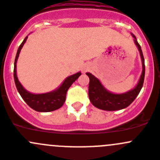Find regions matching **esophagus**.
I'll return each instance as SVG.
<instances>
[{
    "instance_id": "1",
    "label": "esophagus",
    "mask_w": 160,
    "mask_h": 160,
    "mask_svg": "<svg viewBox=\"0 0 160 160\" xmlns=\"http://www.w3.org/2000/svg\"><path fill=\"white\" fill-rule=\"evenodd\" d=\"M87 70H88L87 68H85L84 69H83V71H84V72H85V71H87Z\"/></svg>"
}]
</instances>
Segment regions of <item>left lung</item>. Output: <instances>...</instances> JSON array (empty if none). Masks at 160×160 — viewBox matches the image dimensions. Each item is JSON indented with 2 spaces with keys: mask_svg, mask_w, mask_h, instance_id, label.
<instances>
[{
  "mask_svg": "<svg viewBox=\"0 0 160 160\" xmlns=\"http://www.w3.org/2000/svg\"><path fill=\"white\" fill-rule=\"evenodd\" d=\"M134 38V43L140 52V56L142 62V72L138 84L133 89L123 93H113L104 87L97 78L91 73L87 72L86 74L89 78V97L91 103L96 108L104 111H117L126 108L136 99L139 94L143 84H144L145 67L141 45L138 44L136 37L132 34Z\"/></svg>",
  "mask_w": 160,
  "mask_h": 160,
  "instance_id": "obj_1",
  "label": "left lung"
}]
</instances>
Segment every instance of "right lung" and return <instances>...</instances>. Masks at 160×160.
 Segmentation results:
<instances>
[{"label": "right lung", "instance_id": "obj_1", "mask_svg": "<svg viewBox=\"0 0 160 160\" xmlns=\"http://www.w3.org/2000/svg\"><path fill=\"white\" fill-rule=\"evenodd\" d=\"M27 38H28V36L25 38L22 44L19 45V48L17 50V53H16V59H15L14 80L16 89H17L18 92L20 94L24 101L33 110L39 112H48L57 110V109L60 108L63 106V104H64L65 100H66V94L68 89L71 87L73 82H74L78 78V77L81 75L82 73L79 71L76 74L68 76L57 89L51 91V92L39 94L32 93V92H28L22 86V84L19 82V79L17 78V74H16L17 60L19 58V53H20L22 46L25 44V42H27Z\"/></svg>", "mask_w": 160, "mask_h": 160}]
</instances>
